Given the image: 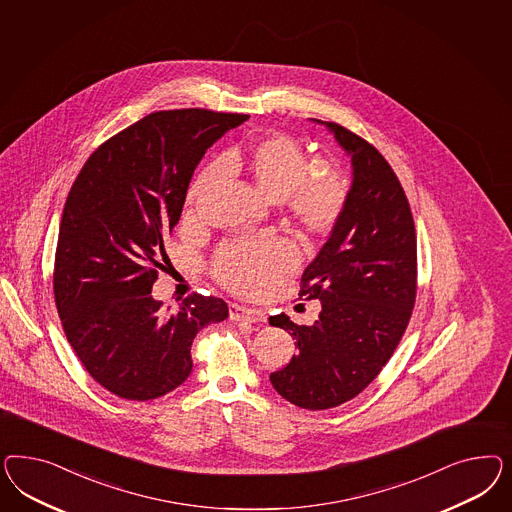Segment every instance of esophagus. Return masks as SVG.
Returning a JSON list of instances; mask_svg holds the SVG:
<instances>
[{
  "label": "esophagus",
  "instance_id": "1",
  "mask_svg": "<svg viewBox=\"0 0 512 512\" xmlns=\"http://www.w3.org/2000/svg\"><path fill=\"white\" fill-rule=\"evenodd\" d=\"M229 317L233 321H244V323H264L266 321V315L263 311L248 308V306H240V304H231Z\"/></svg>",
  "mask_w": 512,
  "mask_h": 512
}]
</instances>
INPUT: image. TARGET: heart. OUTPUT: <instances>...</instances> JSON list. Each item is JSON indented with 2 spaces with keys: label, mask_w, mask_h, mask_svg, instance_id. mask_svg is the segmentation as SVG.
I'll list each match as a JSON object with an SVG mask.
<instances>
[{
  "label": "heart",
  "mask_w": 512,
  "mask_h": 512,
  "mask_svg": "<svg viewBox=\"0 0 512 512\" xmlns=\"http://www.w3.org/2000/svg\"><path fill=\"white\" fill-rule=\"evenodd\" d=\"M221 172L248 178L266 201H281L296 227L310 236H325L338 225L349 195L340 172L311 157L287 135H263L229 148L219 165L204 169L193 182L191 208L216 186ZM296 263L298 253L291 242L270 238L223 246L217 251L216 274L238 295H261Z\"/></svg>",
  "instance_id": "b5f03b06"
}]
</instances>
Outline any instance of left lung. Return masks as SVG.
Wrapping results in <instances>:
<instances>
[{
  "instance_id": "1",
  "label": "left lung",
  "mask_w": 512,
  "mask_h": 512,
  "mask_svg": "<svg viewBox=\"0 0 512 512\" xmlns=\"http://www.w3.org/2000/svg\"><path fill=\"white\" fill-rule=\"evenodd\" d=\"M351 157L353 182L338 225L302 274L300 296L321 302L315 325L285 315L298 353L270 383L287 402L319 411L353 400L402 340L417 296V236L402 184L387 159L349 129L321 122Z\"/></svg>"
}]
</instances>
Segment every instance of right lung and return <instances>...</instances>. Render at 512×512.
Returning <instances> with one entry per match:
<instances>
[{
	"label": "right lung",
	"instance_id": "1",
	"mask_svg": "<svg viewBox=\"0 0 512 512\" xmlns=\"http://www.w3.org/2000/svg\"><path fill=\"white\" fill-rule=\"evenodd\" d=\"M248 118L204 109L148 114L101 144L69 191L56 308L84 368L120 398L146 402L180 387L199 330L229 317L216 296H187L161 310L152 285L202 155Z\"/></svg>",
	"mask_w": 512,
	"mask_h": 512
}]
</instances>
